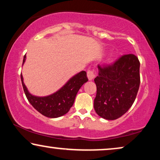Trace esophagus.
<instances>
[{"instance_id":"1","label":"esophagus","mask_w":160,"mask_h":160,"mask_svg":"<svg viewBox=\"0 0 160 160\" xmlns=\"http://www.w3.org/2000/svg\"><path fill=\"white\" fill-rule=\"evenodd\" d=\"M87 77H88L89 80H92L95 77V70L90 69L87 71Z\"/></svg>"}]
</instances>
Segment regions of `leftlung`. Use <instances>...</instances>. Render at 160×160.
<instances>
[{"label":"left lung","instance_id":"obj_1","mask_svg":"<svg viewBox=\"0 0 160 160\" xmlns=\"http://www.w3.org/2000/svg\"><path fill=\"white\" fill-rule=\"evenodd\" d=\"M95 78L97 94L94 108L100 117L117 119L132 106L138 91L140 62L132 54H124L111 65H98Z\"/></svg>","mask_w":160,"mask_h":160}]
</instances>
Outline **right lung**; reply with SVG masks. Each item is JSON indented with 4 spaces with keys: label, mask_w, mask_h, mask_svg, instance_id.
I'll return each instance as SVG.
<instances>
[{
    "label": "right lung",
    "mask_w": 160,
    "mask_h": 160,
    "mask_svg": "<svg viewBox=\"0 0 160 160\" xmlns=\"http://www.w3.org/2000/svg\"><path fill=\"white\" fill-rule=\"evenodd\" d=\"M25 58L26 55L24 56L22 65L25 62ZM21 80L27 99L34 108L45 117L57 118L68 112L70 108L73 106L78 91L81 87L88 81V78L86 72L81 71L73 76L58 92L46 97L32 95L24 84L22 74Z\"/></svg>",
    "instance_id": "right-lung-1"
}]
</instances>
